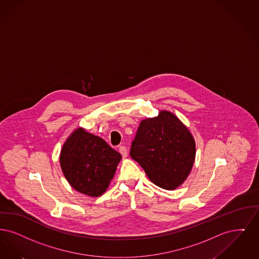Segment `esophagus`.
<instances>
[{
    "label": "esophagus",
    "instance_id": "obj_1",
    "mask_svg": "<svg viewBox=\"0 0 259 259\" xmlns=\"http://www.w3.org/2000/svg\"><path fill=\"white\" fill-rule=\"evenodd\" d=\"M119 152L121 153V155H122V157H123V158H124L127 157V150H126V148H125V147H119Z\"/></svg>",
    "mask_w": 259,
    "mask_h": 259
}]
</instances>
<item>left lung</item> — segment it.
I'll use <instances>...</instances> for the list:
<instances>
[{
    "label": "left lung",
    "mask_w": 259,
    "mask_h": 259,
    "mask_svg": "<svg viewBox=\"0 0 259 259\" xmlns=\"http://www.w3.org/2000/svg\"><path fill=\"white\" fill-rule=\"evenodd\" d=\"M130 155L148 178L164 190H175L187 179L195 158L190 131L172 113L141 121Z\"/></svg>",
    "instance_id": "8db88e82"
}]
</instances>
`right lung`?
<instances>
[{
	"mask_svg": "<svg viewBox=\"0 0 259 259\" xmlns=\"http://www.w3.org/2000/svg\"><path fill=\"white\" fill-rule=\"evenodd\" d=\"M121 158L102 138L79 127L64 144L60 163L75 191L98 197L108 188Z\"/></svg>",
	"mask_w": 259,
	"mask_h": 259,
	"instance_id": "1",
	"label": "right lung"
}]
</instances>
